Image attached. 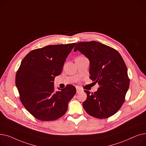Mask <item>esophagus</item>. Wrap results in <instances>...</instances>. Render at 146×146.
I'll use <instances>...</instances> for the list:
<instances>
[{"label": "esophagus", "instance_id": "1", "mask_svg": "<svg viewBox=\"0 0 146 146\" xmlns=\"http://www.w3.org/2000/svg\"><path fill=\"white\" fill-rule=\"evenodd\" d=\"M82 92H83L82 89H81L79 88H76V92H77V94H80Z\"/></svg>", "mask_w": 146, "mask_h": 146}]
</instances>
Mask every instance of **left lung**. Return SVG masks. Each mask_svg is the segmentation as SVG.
Returning <instances> with one entry per match:
<instances>
[{
	"instance_id": "obj_1",
	"label": "left lung",
	"mask_w": 146,
	"mask_h": 146,
	"mask_svg": "<svg viewBox=\"0 0 146 146\" xmlns=\"http://www.w3.org/2000/svg\"><path fill=\"white\" fill-rule=\"evenodd\" d=\"M78 50L89 60V78L99 85L94 93L85 90L83 108L96 118H109L121 108L129 88L124 61L116 50L95 41L78 42L74 51Z\"/></svg>"
}]
</instances>
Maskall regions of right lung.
I'll return each mask as SVG.
<instances>
[{
  "label": "right lung",
  "mask_w": 146,
  "mask_h": 146,
  "mask_svg": "<svg viewBox=\"0 0 146 146\" xmlns=\"http://www.w3.org/2000/svg\"><path fill=\"white\" fill-rule=\"evenodd\" d=\"M76 43L50 45L30 51L21 61L15 83L20 100L36 119L56 120L66 112L68 103L76 93L67 85L55 91L54 80L60 74L67 57Z\"/></svg>",
  "instance_id": "1"
}]
</instances>
